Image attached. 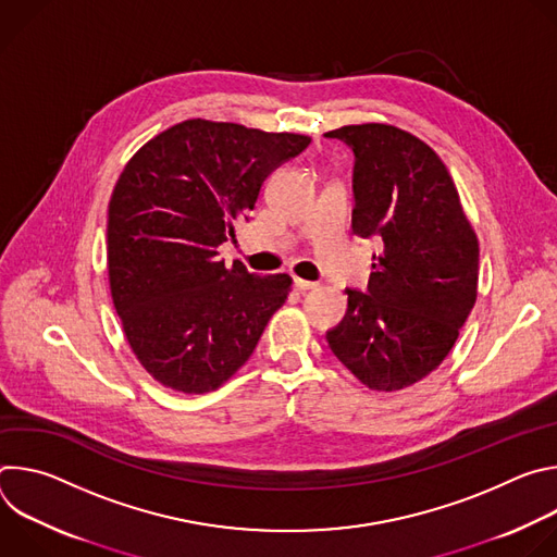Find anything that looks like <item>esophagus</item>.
Wrapping results in <instances>:
<instances>
[{
  "mask_svg": "<svg viewBox=\"0 0 557 557\" xmlns=\"http://www.w3.org/2000/svg\"><path fill=\"white\" fill-rule=\"evenodd\" d=\"M293 284L297 290H310V288H317L314 282H308V280H301V277H293Z\"/></svg>",
  "mask_w": 557,
  "mask_h": 557,
  "instance_id": "esophagus-1",
  "label": "esophagus"
}]
</instances>
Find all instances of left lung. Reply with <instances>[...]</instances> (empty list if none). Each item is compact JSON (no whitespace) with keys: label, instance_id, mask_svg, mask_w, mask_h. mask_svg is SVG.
Listing matches in <instances>:
<instances>
[{"label":"left lung","instance_id":"1","mask_svg":"<svg viewBox=\"0 0 557 557\" xmlns=\"http://www.w3.org/2000/svg\"><path fill=\"white\" fill-rule=\"evenodd\" d=\"M324 136L355 156L352 233L381 247L368 288H346V317L326 339L363 385L401 389L438 368L458 339L479 286V240L430 145L383 123Z\"/></svg>","mask_w":557,"mask_h":557}]
</instances>
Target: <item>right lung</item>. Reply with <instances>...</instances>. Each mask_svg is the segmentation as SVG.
Here are the masks:
<instances>
[{
	"instance_id": "1",
	"label": "right lung",
	"mask_w": 557,
	"mask_h": 557,
	"mask_svg": "<svg viewBox=\"0 0 557 557\" xmlns=\"http://www.w3.org/2000/svg\"><path fill=\"white\" fill-rule=\"evenodd\" d=\"M310 145L191 119L143 145L108 209V271L125 337L145 370L178 392L222 385L286 301V273L231 269L218 247L249 222L264 181Z\"/></svg>"
}]
</instances>
